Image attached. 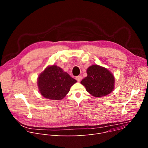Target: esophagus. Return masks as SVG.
<instances>
[{
  "label": "esophagus",
  "mask_w": 148,
  "mask_h": 148,
  "mask_svg": "<svg viewBox=\"0 0 148 148\" xmlns=\"http://www.w3.org/2000/svg\"><path fill=\"white\" fill-rule=\"evenodd\" d=\"M75 79H77V81L78 82H79V81H81V79H82V77H81V76H77V77H76Z\"/></svg>",
  "instance_id": "esophagus-1"
}]
</instances>
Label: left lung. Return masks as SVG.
<instances>
[{
  "label": "left lung",
  "instance_id": "8db88e82",
  "mask_svg": "<svg viewBox=\"0 0 148 148\" xmlns=\"http://www.w3.org/2000/svg\"><path fill=\"white\" fill-rule=\"evenodd\" d=\"M87 76L81 84L87 92L94 97L107 95L114 90L115 77L107 69L98 65H92L87 69Z\"/></svg>",
  "mask_w": 148,
  "mask_h": 148
}]
</instances>
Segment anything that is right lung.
<instances>
[{
  "label": "right lung",
  "instance_id": "1",
  "mask_svg": "<svg viewBox=\"0 0 148 148\" xmlns=\"http://www.w3.org/2000/svg\"><path fill=\"white\" fill-rule=\"evenodd\" d=\"M77 82L61 68L54 64L47 66L39 74L37 86L40 94L45 98L61 100Z\"/></svg>",
  "mask_w": 148,
  "mask_h": 148
}]
</instances>
